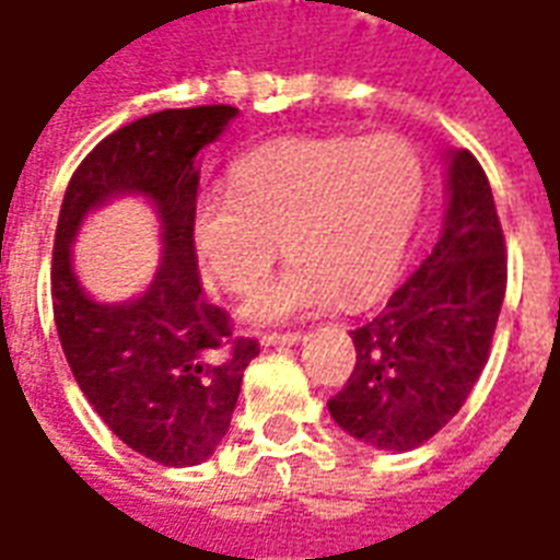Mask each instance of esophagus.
<instances>
[{
  "instance_id": "34e87169",
  "label": "esophagus",
  "mask_w": 560,
  "mask_h": 560,
  "mask_svg": "<svg viewBox=\"0 0 560 560\" xmlns=\"http://www.w3.org/2000/svg\"><path fill=\"white\" fill-rule=\"evenodd\" d=\"M303 332H264V345H296Z\"/></svg>"
}]
</instances>
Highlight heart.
<instances>
[{
    "label": "heart",
    "instance_id": "1",
    "mask_svg": "<svg viewBox=\"0 0 560 560\" xmlns=\"http://www.w3.org/2000/svg\"><path fill=\"white\" fill-rule=\"evenodd\" d=\"M236 191L207 188L191 209V240L209 279L248 293L284 255L291 267L245 303L260 324L387 288L411 243L425 176L399 135L284 138L233 167Z\"/></svg>",
    "mask_w": 560,
    "mask_h": 560
}]
</instances>
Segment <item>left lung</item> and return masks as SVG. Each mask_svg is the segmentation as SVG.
Masks as SVG:
<instances>
[{
	"label": "left lung",
	"instance_id": "1",
	"mask_svg": "<svg viewBox=\"0 0 560 560\" xmlns=\"http://www.w3.org/2000/svg\"><path fill=\"white\" fill-rule=\"evenodd\" d=\"M441 236L372 320L351 332L348 384L327 401L345 432L405 453L453 420L489 360L506 291L492 188L468 149L450 152Z\"/></svg>",
	"mask_w": 560,
	"mask_h": 560
}]
</instances>
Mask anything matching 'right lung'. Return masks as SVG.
<instances>
[{
    "mask_svg": "<svg viewBox=\"0 0 560 560\" xmlns=\"http://www.w3.org/2000/svg\"><path fill=\"white\" fill-rule=\"evenodd\" d=\"M240 114L231 104L161 110L92 149L68 183L54 240V320L74 381L107 429L140 456L185 468L207 462L231 429L257 341L233 336L197 272L191 209L197 152ZM143 194L160 209L162 264L138 301L95 304L70 269V243L90 208Z\"/></svg>",
    "mask_w": 560,
    "mask_h": 560,
    "instance_id": "add662e5",
    "label": "right lung"
}]
</instances>
